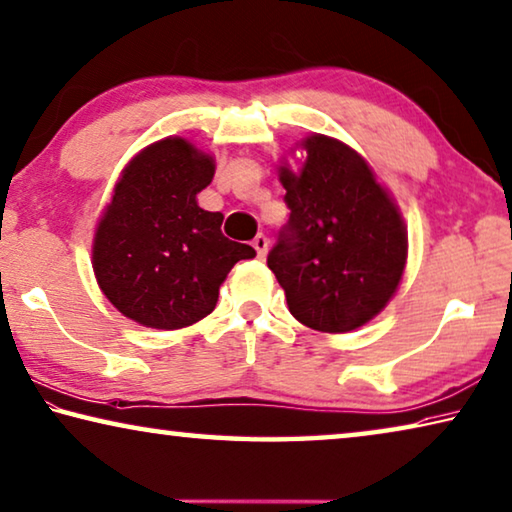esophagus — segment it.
<instances>
[{
    "label": "esophagus",
    "mask_w": 512,
    "mask_h": 512,
    "mask_svg": "<svg viewBox=\"0 0 512 512\" xmlns=\"http://www.w3.org/2000/svg\"><path fill=\"white\" fill-rule=\"evenodd\" d=\"M253 248L257 250L259 257H264L266 250H269V239H266L264 234H257V237L253 239Z\"/></svg>",
    "instance_id": "obj_1"
}]
</instances>
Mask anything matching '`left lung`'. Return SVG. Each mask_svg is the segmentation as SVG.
<instances>
[{
	"instance_id": "8db88e82",
	"label": "left lung",
	"mask_w": 512,
	"mask_h": 512,
	"mask_svg": "<svg viewBox=\"0 0 512 512\" xmlns=\"http://www.w3.org/2000/svg\"><path fill=\"white\" fill-rule=\"evenodd\" d=\"M294 173L280 166L289 223L269 253L289 312L319 332H351L394 296L408 230L394 198L346 143L312 134Z\"/></svg>"
}]
</instances>
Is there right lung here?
<instances>
[{
	"label": "right lung",
	"mask_w": 512,
	"mask_h": 512,
	"mask_svg": "<svg viewBox=\"0 0 512 512\" xmlns=\"http://www.w3.org/2000/svg\"><path fill=\"white\" fill-rule=\"evenodd\" d=\"M216 164L180 136L143 148L125 166L97 223V285L127 319L145 328L177 330L214 312L218 289L255 248L221 232L223 214L196 196Z\"/></svg>",
	"instance_id": "right-lung-1"
}]
</instances>
